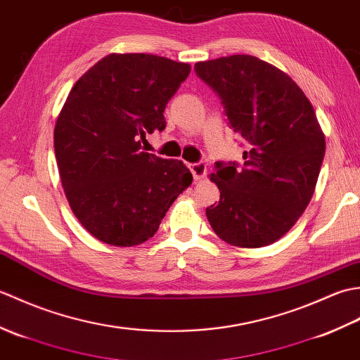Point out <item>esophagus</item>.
<instances>
[{
	"label": "esophagus",
	"mask_w": 360,
	"mask_h": 360,
	"mask_svg": "<svg viewBox=\"0 0 360 360\" xmlns=\"http://www.w3.org/2000/svg\"><path fill=\"white\" fill-rule=\"evenodd\" d=\"M190 170L193 173L195 181H201L205 178V173H207V165L204 162H196L190 165Z\"/></svg>",
	"instance_id": "esophagus-1"
}]
</instances>
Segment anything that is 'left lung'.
<instances>
[{
    "instance_id": "8db88e82",
    "label": "left lung",
    "mask_w": 360,
    "mask_h": 360,
    "mask_svg": "<svg viewBox=\"0 0 360 360\" xmlns=\"http://www.w3.org/2000/svg\"><path fill=\"white\" fill-rule=\"evenodd\" d=\"M195 71L217 91L229 124L249 143L243 167L217 162L210 181L221 198L205 215L231 246H269L314 195L325 156L316 111L286 72L254 56L198 62Z\"/></svg>"
}]
</instances>
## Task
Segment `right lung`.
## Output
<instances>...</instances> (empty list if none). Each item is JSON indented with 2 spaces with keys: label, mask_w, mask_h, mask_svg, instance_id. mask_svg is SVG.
<instances>
[{
  "label": "right lung",
  "mask_w": 360,
  "mask_h": 360,
  "mask_svg": "<svg viewBox=\"0 0 360 360\" xmlns=\"http://www.w3.org/2000/svg\"><path fill=\"white\" fill-rule=\"evenodd\" d=\"M188 63L110 53L75 82L53 128L60 179L82 226L111 246L151 238L193 176L182 160L141 150L165 128L164 110Z\"/></svg>",
  "instance_id": "add662e5"
}]
</instances>
